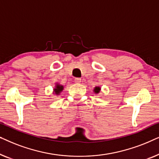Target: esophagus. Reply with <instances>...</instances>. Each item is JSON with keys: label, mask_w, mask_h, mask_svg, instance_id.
Returning a JSON list of instances; mask_svg holds the SVG:
<instances>
[{"label": "esophagus", "mask_w": 159, "mask_h": 159, "mask_svg": "<svg viewBox=\"0 0 159 159\" xmlns=\"http://www.w3.org/2000/svg\"><path fill=\"white\" fill-rule=\"evenodd\" d=\"M75 82H76V83H80V82H81V79H80V78H78V77L75 78Z\"/></svg>", "instance_id": "1"}]
</instances>
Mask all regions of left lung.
<instances>
[{
	"instance_id": "obj_1",
	"label": "left lung",
	"mask_w": 159,
	"mask_h": 159,
	"mask_svg": "<svg viewBox=\"0 0 159 159\" xmlns=\"http://www.w3.org/2000/svg\"><path fill=\"white\" fill-rule=\"evenodd\" d=\"M100 90H101V88H100L99 87H95L94 89L95 93H98L100 92Z\"/></svg>"
}]
</instances>
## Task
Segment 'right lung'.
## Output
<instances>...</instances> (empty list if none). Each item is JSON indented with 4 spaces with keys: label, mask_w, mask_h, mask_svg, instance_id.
<instances>
[{
    "label": "right lung",
    "mask_w": 159,
    "mask_h": 159,
    "mask_svg": "<svg viewBox=\"0 0 159 159\" xmlns=\"http://www.w3.org/2000/svg\"><path fill=\"white\" fill-rule=\"evenodd\" d=\"M62 90H63V86H61V85H58V84H57V86H56V88L54 90H55V93H56V94H58V93H59Z\"/></svg>",
    "instance_id": "right-lung-1"
}]
</instances>
